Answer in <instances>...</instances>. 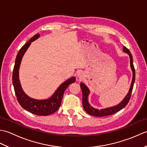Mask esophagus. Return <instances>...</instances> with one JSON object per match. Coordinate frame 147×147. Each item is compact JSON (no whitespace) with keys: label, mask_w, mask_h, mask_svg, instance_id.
<instances>
[{"label":"esophagus","mask_w":147,"mask_h":147,"mask_svg":"<svg viewBox=\"0 0 147 147\" xmlns=\"http://www.w3.org/2000/svg\"><path fill=\"white\" fill-rule=\"evenodd\" d=\"M78 78L79 80H82L83 78V74L82 73H79L78 75Z\"/></svg>","instance_id":"obj_1"}]
</instances>
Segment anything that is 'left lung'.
<instances>
[{"mask_svg":"<svg viewBox=\"0 0 147 147\" xmlns=\"http://www.w3.org/2000/svg\"><path fill=\"white\" fill-rule=\"evenodd\" d=\"M123 51L124 52H126L127 54L129 55L131 67V69L133 71V80H132L131 85V87H130L128 93H127V95L126 96V97L123 99V100L119 104L117 105L116 106H114V107H112L98 110V109H96L95 108L92 107V106L89 104V103L88 102V96L89 95L90 91L85 84L81 83L80 87H81V89L82 90V94H83V97H82L83 105L84 109H85V111L88 114L93 115V116H96V117L107 116V115H110L116 113V112L121 111V109H123L124 107H125L126 105L128 104L131 98V93L133 91L134 83H135V67H134V65L133 63V57L130 51L126 47H124Z\"/></svg>","mask_w":147,"mask_h":147,"instance_id":"obj_1","label":"left lung"}]
</instances>
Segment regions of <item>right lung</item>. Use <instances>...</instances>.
Here are the masks:
<instances>
[{"instance_id": "right-lung-1", "label": "right lung", "mask_w": 147, "mask_h": 147, "mask_svg": "<svg viewBox=\"0 0 147 147\" xmlns=\"http://www.w3.org/2000/svg\"><path fill=\"white\" fill-rule=\"evenodd\" d=\"M40 36L39 34L34 35L28 42L25 43L18 52L12 73V84L17 100L22 107L37 115H48L54 113L60 107L65 90L71 83L75 82L76 78L73 77L60 85L51 98L43 100L31 98L22 90L19 81V68L22 57L29 47L31 43Z\"/></svg>"}]
</instances>
